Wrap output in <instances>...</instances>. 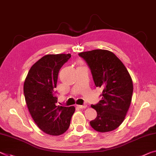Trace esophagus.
Returning <instances> with one entry per match:
<instances>
[{"label":"esophagus","mask_w":156,"mask_h":156,"mask_svg":"<svg viewBox=\"0 0 156 156\" xmlns=\"http://www.w3.org/2000/svg\"><path fill=\"white\" fill-rule=\"evenodd\" d=\"M76 107H78V108L80 109H84L87 107V105H76Z\"/></svg>","instance_id":"obj_1"}]
</instances>
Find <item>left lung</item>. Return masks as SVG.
Returning <instances> with one entry per match:
<instances>
[{
	"label": "left lung",
	"instance_id": "obj_1",
	"mask_svg": "<svg viewBox=\"0 0 156 156\" xmlns=\"http://www.w3.org/2000/svg\"><path fill=\"white\" fill-rule=\"evenodd\" d=\"M79 56L89 66L95 85L102 89V100L90 106L97 112L90 126L100 133L114 130L123 122L132 101L133 84L130 74L121 60L108 50L94 49Z\"/></svg>",
	"mask_w": 156,
	"mask_h": 156
}]
</instances>
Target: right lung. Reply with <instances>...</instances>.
<instances>
[{
    "instance_id": "obj_1",
    "label": "right lung",
    "mask_w": 156,
    "mask_h": 156,
    "mask_svg": "<svg viewBox=\"0 0 156 156\" xmlns=\"http://www.w3.org/2000/svg\"><path fill=\"white\" fill-rule=\"evenodd\" d=\"M71 54H47L31 66L23 83L28 111L38 128L46 134L58 136L68 130L75 112L74 106H57L54 95L60 69Z\"/></svg>"
}]
</instances>
